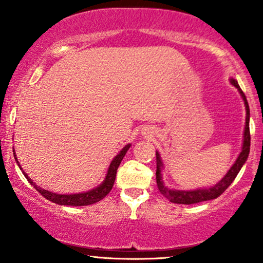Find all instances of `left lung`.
I'll return each mask as SVG.
<instances>
[{
  "instance_id": "8db88e82",
  "label": "left lung",
  "mask_w": 263,
  "mask_h": 263,
  "mask_svg": "<svg viewBox=\"0 0 263 263\" xmlns=\"http://www.w3.org/2000/svg\"><path fill=\"white\" fill-rule=\"evenodd\" d=\"M231 84L240 91L241 96H242L243 101H245L246 106V126H245V134H243V144H242V151H241L240 156L237 157L235 164L230 168V171L226 173V176L222 178L218 184H215L211 188H205V189H197V190H172L168 189L167 186L163 185L162 177H161V170H162V161L159 158V153L156 152V162H157V171H156V179H157V186H158L159 192L162 193V195H164L168 200L172 201L174 204H197L200 201H206L211 200V199H216L226 189L230 186V184L234 182V179L236 178L237 173L240 172L241 167L243 165V163L246 162L247 157L250 153V141H251V136H250V107L247 104L246 96L243 93L241 87L238 86V83L236 80L231 79Z\"/></svg>"
}]
</instances>
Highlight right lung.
<instances>
[{
  "label": "right lung",
  "mask_w": 263,
  "mask_h": 263,
  "mask_svg": "<svg viewBox=\"0 0 263 263\" xmlns=\"http://www.w3.org/2000/svg\"><path fill=\"white\" fill-rule=\"evenodd\" d=\"M129 146H131V144H127V146L123 147L121 152L115 157L114 161L111 162L110 167H108V171H107V176H106V178H105L104 183H102L101 185H99L98 188L90 190V192H86V193H80V194H70V195L55 194V193L48 192V190L39 188V186H37L34 183L32 182L31 178H28V176H27L25 172H23V174H25V177L28 179V182L38 190V193H41L42 197L48 199V200L53 201V203L59 204V205H71V206H83V205H90V204L100 201L101 199H104L105 197H106L108 193H110V190L112 189L114 183H115V178H116L117 168H119L120 163H121L123 157H125L126 152L128 151ZM14 157H16V155H14ZM16 161H17V158H16ZM17 164H18V167L21 168L18 161H17ZM21 170H22V168H21Z\"/></svg>",
  "instance_id": "1"
}]
</instances>
